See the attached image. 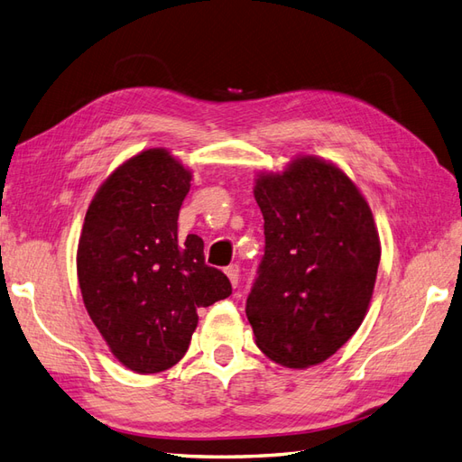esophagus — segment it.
Returning <instances> with one entry per match:
<instances>
[{
	"mask_svg": "<svg viewBox=\"0 0 462 462\" xmlns=\"http://www.w3.org/2000/svg\"><path fill=\"white\" fill-rule=\"evenodd\" d=\"M226 275L230 279V282L234 287H238V281H240V267L238 265H228L226 267Z\"/></svg>",
	"mask_w": 462,
	"mask_h": 462,
	"instance_id": "34e87169",
	"label": "esophagus"
}]
</instances>
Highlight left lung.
Returning <instances> with one entry per match:
<instances>
[{
	"label": "left lung",
	"instance_id": "obj_1",
	"mask_svg": "<svg viewBox=\"0 0 462 462\" xmlns=\"http://www.w3.org/2000/svg\"><path fill=\"white\" fill-rule=\"evenodd\" d=\"M265 254L245 302L255 344L279 365L326 361L357 332L381 242L359 189L334 163L302 156L255 181Z\"/></svg>",
	"mask_w": 462,
	"mask_h": 462
}]
</instances>
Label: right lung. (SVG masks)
<instances>
[{
    "instance_id": "right-lung-1",
    "label": "right lung",
    "mask_w": 462,
    "mask_h": 462,
    "mask_svg": "<svg viewBox=\"0 0 462 462\" xmlns=\"http://www.w3.org/2000/svg\"><path fill=\"white\" fill-rule=\"evenodd\" d=\"M191 171L150 148L116 168L93 197L78 245L88 314L130 371L170 369L191 344L197 309L232 294L228 277L205 263L197 234L177 236Z\"/></svg>"
}]
</instances>
